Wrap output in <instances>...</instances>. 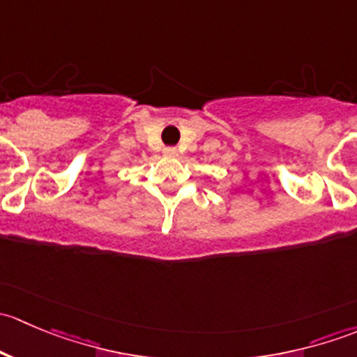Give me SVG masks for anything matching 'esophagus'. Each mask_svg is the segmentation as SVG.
Masks as SVG:
<instances>
[{
    "mask_svg": "<svg viewBox=\"0 0 357 357\" xmlns=\"http://www.w3.org/2000/svg\"><path fill=\"white\" fill-rule=\"evenodd\" d=\"M164 155L165 157H178V149H176V146H167V149H164Z\"/></svg>",
    "mask_w": 357,
    "mask_h": 357,
    "instance_id": "1",
    "label": "esophagus"
}]
</instances>
